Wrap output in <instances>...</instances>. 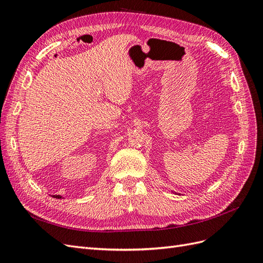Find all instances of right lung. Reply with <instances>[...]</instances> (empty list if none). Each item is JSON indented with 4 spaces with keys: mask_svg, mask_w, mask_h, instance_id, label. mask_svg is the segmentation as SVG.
Listing matches in <instances>:
<instances>
[{
    "mask_svg": "<svg viewBox=\"0 0 263 263\" xmlns=\"http://www.w3.org/2000/svg\"><path fill=\"white\" fill-rule=\"evenodd\" d=\"M53 197H55V198H61L60 195H53Z\"/></svg>",
    "mask_w": 263,
    "mask_h": 263,
    "instance_id": "1",
    "label": "right lung"
}]
</instances>
